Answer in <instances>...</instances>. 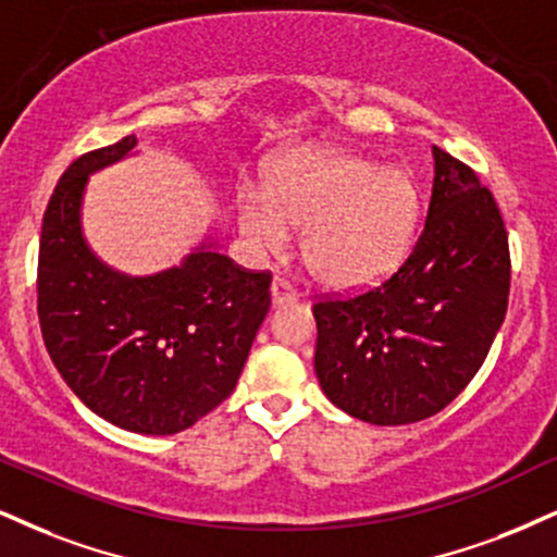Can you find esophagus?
<instances>
[{
  "instance_id": "34e87169",
  "label": "esophagus",
  "mask_w": 557,
  "mask_h": 557,
  "mask_svg": "<svg viewBox=\"0 0 557 557\" xmlns=\"http://www.w3.org/2000/svg\"><path fill=\"white\" fill-rule=\"evenodd\" d=\"M297 297H299V294H297V289H294V286L289 284V281L273 278V284H271V301H273V307L286 305V301H294Z\"/></svg>"
}]
</instances>
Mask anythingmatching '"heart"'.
I'll return each mask as SVG.
<instances>
[{
	"instance_id": "heart-1",
	"label": "heart",
	"mask_w": 557,
	"mask_h": 557,
	"mask_svg": "<svg viewBox=\"0 0 557 557\" xmlns=\"http://www.w3.org/2000/svg\"><path fill=\"white\" fill-rule=\"evenodd\" d=\"M237 219L258 256H284L289 230H299L301 258L320 284L363 289L387 278L408 256L418 190L403 170L341 149H310L271 170L268 196L243 190Z\"/></svg>"
}]
</instances>
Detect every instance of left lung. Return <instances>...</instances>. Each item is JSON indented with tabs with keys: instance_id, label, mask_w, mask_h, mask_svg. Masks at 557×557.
Returning a JSON list of instances; mask_svg holds the SVG:
<instances>
[{
	"instance_id": "obj_1",
	"label": "left lung",
	"mask_w": 557,
	"mask_h": 557,
	"mask_svg": "<svg viewBox=\"0 0 557 557\" xmlns=\"http://www.w3.org/2000/svg\"><path fill=\"white\" fill-rule=\"evenodd\" d=\"M418 243L384 284L320 299L314 372L327 400L374 425L436 416L468 387L506 318L509 235L468 164L434 147Z\"/></svg>"
}]
</instances>
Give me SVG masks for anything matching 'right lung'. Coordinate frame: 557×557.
<instances>
[{"label": "right lung", "instance_id": "right-lung-1", "mask_svg": "<svg viewBox=\"0 0 557 557\" xmlns=\"http://www.w3.org/2000/svg\"><path fill=\"white\" fill-rule=\"evenodd\" d=\"M136 136L82 154L44 214L38 320L53 367L92 413L134 434L194 425L235 389L271 307V273L201 243L181 265L126 276L82 235L87 177L123 160Z\"/></svg>", "mask_w": 557, "mask_h": 557}]
</instances>
